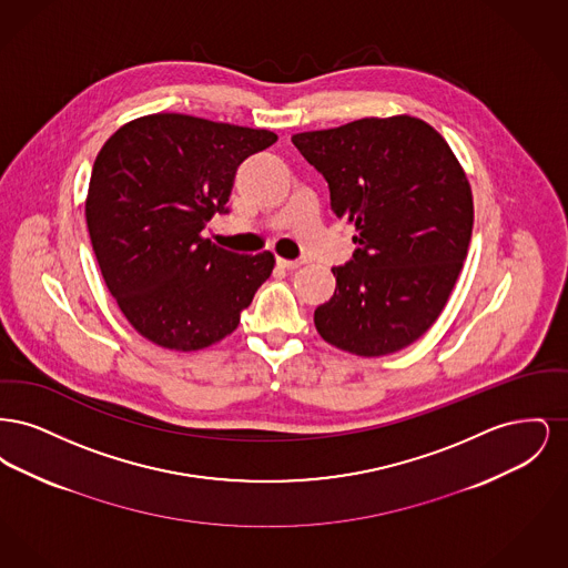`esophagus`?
I'll return each instance as SVG.
<instances>
[{"label":"esophagus","instance_id":"obj_1","mask_svg":"<svg viewBox=\"0 0 568 568\" xmlns=\"http://www.w3.org/2000/svg\"><path fill=\"white\" fill-rule=\"evenodd\" d=\"M276 264H278L281 268H285V271H296V268L302 266L300 260H283V257H276Z\"/></svg>","mask_w":568,"mask_h":568}]
</instances>
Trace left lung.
Instances as JSON below:
<instances>
[{
    "label": "left lung",
    "mask_w": 568,
    "mask_h": 568,
    "mask_svg": "<svg viewBox=\"0 0 568 568\" xmlns=\"http://www.w3.org/2000/svg\"><path fill=\"white\" fill-rule=\"evenodd\" d=\"M324 174L329 206L357 248L334 266V296L315 308L325 343L362 357L400 352L438 320L473 234V193L445 138L398 114L292 135Z\"/></svg>",
    "instance_id": "obj_1"
}]
</instances>
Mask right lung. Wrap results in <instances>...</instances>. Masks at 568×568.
Listing matches in <instances>:
<instances>
[{
    "label": "right lung",
    "mask_w": 568,
    "mask_h": 568,
    "mask_svg": "<svg viewBox=\"0 0 568 568\" xmlns=\"http://www.w3.org/2000/svg\"><path fill=\"white\" fill-rule=\"evenodd\" d=\"M276 134L160 112L125 123L98 153L84 202L100 271L146 341L197 352L232 334L274 255H239L202 236L225 213L239 165Z\"/></svg>",
    "instance_id": "right-lung-1"
}]
</instances>
